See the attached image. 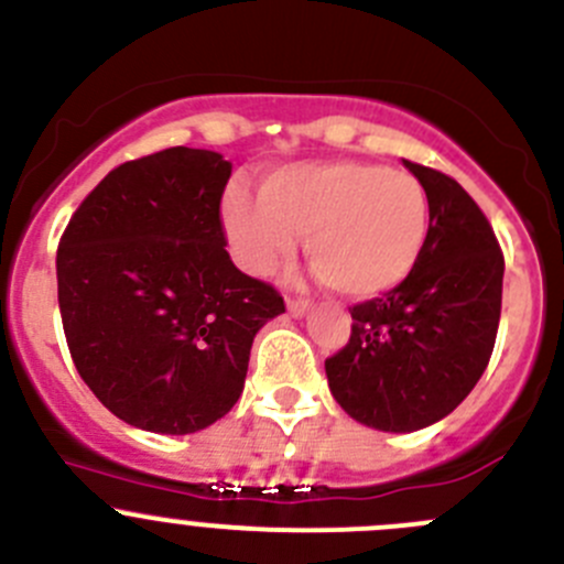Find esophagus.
<instances>
[{
    "label": "esophagus",
    "instance_id": "34e87169",
    "mask_svg": "<svg viewBox=\"0 0 564 564\" xmlns=\"http://www.w3.org/2000/svg\"><path fill=\"white\" fill-rule=\"evenodd\" d=\"M310 310V299H302V296H288V313L291 315H304Z\"/></svg>",
    "mask_w": 564,
    "mask_h": 564
}]
</instances>
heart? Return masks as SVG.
Instances as JSON below:
<instances>
[{
  "label": "heart",
  "instance_id": "b5f03b06",
  "mask_svg": "<svg viewBox=\"0 0 564 564\" xmlns=\"http://www.w3.org/2000/svg\"><path fill=\"white\" fill-rule=\"evenodd\" d=\"M224 224L249 271L268 273L288 260L299 231L326 288L371 299L415 268L429 238V198L410 171L362 160L296 163L271 171L260 193L229 187Z\"/></svg>",
  "mask_w": 564,
  "mask_h": 564
}]
</instances>
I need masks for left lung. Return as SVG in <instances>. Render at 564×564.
Instances as JSON below:
<instances>
[{"mask_svg":"<svg viewBox=\"0 0 564 564\" xmlns=\"http://www.w3.org/2000/svg\"><path fill=\"white\" fill-rule=\"evenodd\" d=\"M429 198V238L410 276L351 307V335L326 357L337 404L366 426L415 432L446 417L490 362L503 254L457 180L404 160Z\"/></svg>","mask_w":564,"mask_h":564,"instance_id":"1","label":"left lung"}]
</instances>
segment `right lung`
<instances>
[{
  "label": "right lung",
  "instance_id": "obj_1",
  "mask_svg": "<svg viewBox=\"0 0 564 564\" xmlns=\"http://www.w3.org/2000/svg\"><path fill=\"white\" fill-rule=\"evenodd\" d=\"M232 165L171 147L112 169L57 246V304L83 382L116 417L191 434L243 393L254 335L285 299L229 260Z\"/></svg>",
  "mask_w": 564,
  "mask_h": 564
}]
</instances>
